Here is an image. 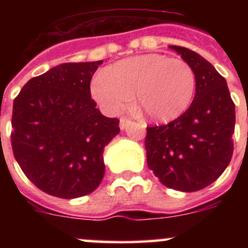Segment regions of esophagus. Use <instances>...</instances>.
<instances>
[{"mask_svg":"<svg viewBox=\"0 0 248 248\" xmlns=\"http://www.w3.org/2000/svg\"><path fill=\"white\" fill-rule=\"evenodd\" d=\"M129 123H130V120L128 119V118H120V122H119V126L122 130H124V129L126 128V125H128Z\"/></svg>","mask_w":248,"mask_h":248,"instance_id":"esophagus-1","label":"esophagus"}]
</instances>
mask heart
I'll return each mask as SVG.
<instances>
[{
  "mask_svg": "<svg viewBox=\"0 0 248 248\" xmlns=\"http://www.w3.org/2000/svg\"><path fill=\"white\" fill-rule=\"evenodd\" d=\"M196 77L184 59L149 53L129 57L105 67L92 83V95L109 114L126 109L135 97L148 118L169 123L180 118L191 104Z\"/></svg>",
  "mask_w": 248,
  "mask_h": 248,
  "instance_id": "obj_1",
  "label": "heart"
}]
</instances>
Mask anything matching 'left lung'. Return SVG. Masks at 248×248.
<instances>
[{"label": "left lung", "mask_w": 248, "mask_h": 248, "mask_svg": "<svg viewBox=\"0 0 248 248\" xmlns=\"http://www.w3.org/2000/svg\"><path fill=\"white\" fill-rule=\"evenodd\" d=\"M170 48L194 69L195 98L180 118L146 128V160L166 187L199 191L218 179L231 161L235 104L226 79L211 63L189 48Z\"/></svg>", "instance_id": "1"}]
</instances>
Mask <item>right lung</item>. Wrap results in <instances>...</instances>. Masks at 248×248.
I'll return each mask as SVG.
<instances>
[{
  "label": "right lung",
  "mask_w": 248,
  "mask_h": 248,
  "mask_svg": "<svg viewBox=\"0 0 248 248\" xmlns=\"http://www.w3.org/2000/svg\"><path fill=\"white\" fill-rule=\"evenodd\" d=\"M103 63H63L28 80L13 102V155L42 191L61 199L93 192L105 172L103 153L119 134L91 98V80Z\"/></svg>",
  "instance_id": "add662e5"
}]
</instances>
